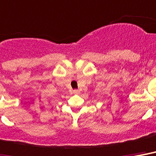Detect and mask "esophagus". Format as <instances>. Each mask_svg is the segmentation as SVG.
I'll use <instances>...</instances> for the list:
<instances>
[{"label":"esophagus","instance_id":"34e87169","mask_svg":"<svg viewBox=\"0 0 156 156\" xmlns=\"http://www.w3.org/2000/svg\"><path fill=\"white\" fill-rule=\"evenodd\" d=\"M73 94H79L80 91L78 89H74V90H73Z\"/></svg>","mask_w":156,"mask_h":156}]
</instances>
